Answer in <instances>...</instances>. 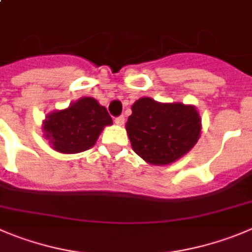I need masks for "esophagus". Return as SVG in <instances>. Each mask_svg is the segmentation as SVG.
I'll use <instances>...</instances> for the list:
<instances>
[{
	"label": "esophagus",
	"instance_id": "obj_1",
	"mask_svg": "<svg viewBox=\"0 0 252 252\" xmlns=\"http://www.w3.org/2000/svg\"><path fill=\"white\" fill-rule=\"evenodd\" d=\"M115 124H118V126H123L124 122H126V118H124V115H121V117H117V118L114 119Z\"/></svg>",
	"mask_w": 252,
	"mask_h": 252
}]
</instances>
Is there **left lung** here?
I'll return each instance as SVG.
<instances>
[{
	"instance_id": "obj_1",
	"label": "left lung",
	"mask_w": 252,
	"mask_h": 252,
	"mask_svg": "<svg viewBox=\"0 0 252 252\" xmlns=\"http://www.w3.org/2000/svg\"><path fill=\"white\" fill-rule=\"evenodd\" d=\"M131 148L152 165H169L192 149L201 118L191 104L160 103L144 97L131 105L126 124Z\"/></svg>"
}]
</instances>
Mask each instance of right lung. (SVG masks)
I'll list each match as a JSON object with an SVG mask.
<instances>
[{
  "label": "right lung",
  "mask_w": 252,
  "mask_h": 252,
  "mask_svg": "<svg viewBox=\"0 0 252 252\" xmlns=\"http://www.w3.org/2000/svg\"><path fill=\"white\" fill-rule=\"evenodd\" d=\"M113 121L105 107L91 97H83L69 107L48 113L42 124L52 149L63 154H77L95 144L104 126Z\"/></svg>",
  "instance_id": "right-lung-1"
}]
</instances>
